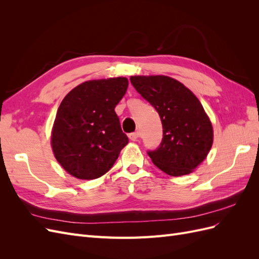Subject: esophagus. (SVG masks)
Instances as JSON below:
<instances>
[{
    "instance_id": "1",
    "label": "esophagus",
    "mask_w": 259,
    "mask_h": 259,
    "mask_svg": "<svg viewBox=\"0 0 259 259\" xmlns=\"http://www.w3.org/2000/svg\"><path fill=\"white\" fill-rule=\"evenodd\" d=\"M128 137H130V139H131V140H133V142H137L138 138H139V133H138V132H136V133H132V134H130V135H128Z\"/></svg>"
}]
</instances>
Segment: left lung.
Segmentation results:
<instances>
[{"instance_id":"left-lung-1","label":"left lung","mask_w":259,"mask_h":259,"mask_svg":"<svg viewBox=\"0 0 259 259\" xmlns=\"http://www.w3.org/2000/svg\"><path fill=\"white\" fill-rule=\"evenodd\" d=\"M130 80L162 122V143L148 152L154 165L169 176L192 173L206 159L214 139L200 100L183 83L166 75H133Z\"/></svg>"}]
</instances>
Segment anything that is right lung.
I'll use <instances>...</instances> for the list:
<instances>
[{
    "label": "right lung",
    "instance_id": "obj_1",
    "mask_svg": "<svg viewBox=\"0 0 259 259\" xmlns=\"http://www.w3.org/2000/svg\"><path fill=\"white\" fill-rule=\"evenodd\" d=\"M126 77L90 80L62 99L53 124L51 145L68 174L84 180L105 175L128 138L114 108L126 93Z\"/></svg>",
    "mask_w": 259,
    "mask_h": 259
}]
</instances>
